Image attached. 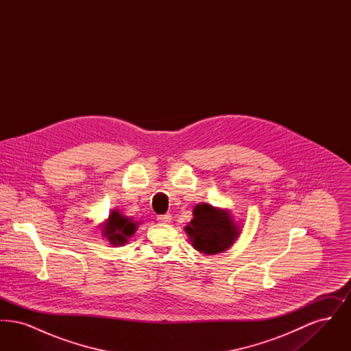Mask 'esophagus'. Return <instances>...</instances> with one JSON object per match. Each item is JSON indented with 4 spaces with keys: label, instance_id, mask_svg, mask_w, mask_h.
<instances>
[{
    "label": "esophagus",
    "instance_id": "obj_1",
    "mask_svg": "<svg viewBox=\"0 0 351 351\" xmlns=\"http://www.w3.org/2000/svg\"><path fill=\"white\" fill-rule=\"evenodd\" d=\"M171 215H162V216H158V221L160 223H169L171 222Z\"/></svg>",
    "mask_w": 351,
    "mask_h": 351
}]
</instances>
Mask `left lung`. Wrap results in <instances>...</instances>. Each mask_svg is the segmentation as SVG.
<instances>
[{
    "mask_svg": "<svg viewBox=\"0 0 351 351\" xmlns=\"http://www.w3.org/2000/svg\"><path fill=\"white\" fill-rule=\"evenodd\" d=\"M184 230L195 250L213 255L233 246L241 235V225L230 210L200 202L193 208V218Z\"/></svg>",
    "mask_w": 351,
    "mask_h": 351,
    "instance_id": "1",
    "label": "left lung"
}]
</instances>
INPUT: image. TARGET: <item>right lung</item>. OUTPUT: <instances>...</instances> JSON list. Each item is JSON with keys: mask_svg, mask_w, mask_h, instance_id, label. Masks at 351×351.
<instances>
[{"mask_svg": "<svg viewBox=\"0 0 351 351\" xmlns=\"http://www.w3.org/2000/svg\"><path fill=\"white\" fill-rule=\"evenodd\" d=\"M100 225L101 235H104V238H106L112 246L118 247L128 243L129 238H132L136 232L139 222L125 216L119 212V209H112L109 217Z\"/></svg>", "mask_w": 351, "mask_h": 351, "instance_id": "1", "label": "right lung"}]
</instances>
